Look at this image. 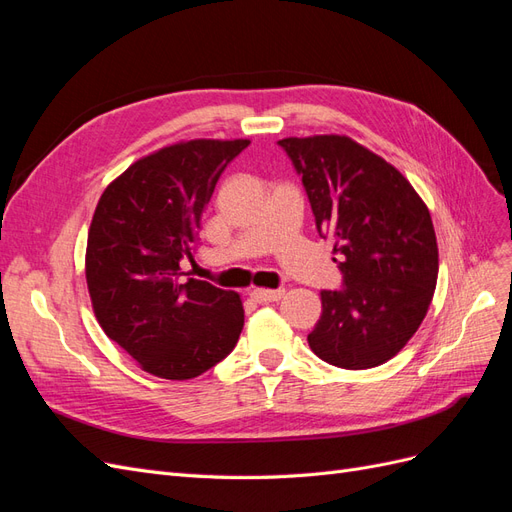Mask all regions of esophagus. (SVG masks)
Wrapping results in <instances>:
<instances>
[{
    "label": "esophagus",
    "mask_w": 512,
    "mask_h": 512,
    "mask_svg": "<svg viewBox=\"0 0 512 512\" xmlns=\"http://www.w3.org/2000/svg\"><path fill=\"white\" fill-rule=\"evenodd\" d=\"M284 288H277V290H265V288H254L250 292V297L258 303H273V301H280L284 297Z\"/></svg>",
    "instance_id": "34e87169"
}]
</instances>
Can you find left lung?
<instances>
[{"label":"left lung","instance_id":"left-lung-1","mask_svg":"<svg viewBox=\"0 0 512 512\" xmlns=\"http://www.w3.org/2000/svg\"><path fill=\"white\" fill-rule=\"evenodd\" d=\"M331 239L344 290H322L307 335L329 365L386 363L421 327L438 282V241L427 205L399 170L342 134L282 138Z\"/></svg>","mask_w":512,"mask_h":512}]
</instances>
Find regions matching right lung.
<instances>
[{"instance_id": "add662e5", "label": "right lung", "mask_w": 512, "mask_h": 512, "mask_svg": "<svg viewBox=\"0 0 512 512\" xmlns=\"http://www.w3.org/2000/svg\"><path fill=\"white\" fill-rule=\"evenodd\" d=\"M247 138H194L136 160L106 185L87 235L85 277L104 333L166 380L205 374L243 329L237 292L181 280L224 168Z\"/></svg>"}]
</instances>
